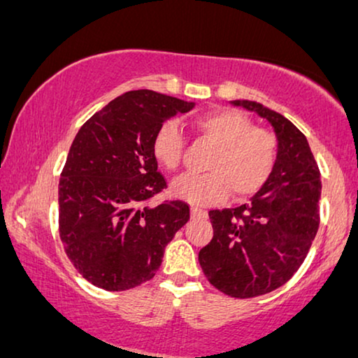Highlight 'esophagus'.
Segmentation results:
<instances>
[{"label":"esophagus","instance_id":"obj_1","mask_svg":"<svg viewBox=\"0 0 358 358\" xmlns=\"http://www.w3.org/2000/svg\"><path fill=\"white\" fill-rule=\"evenodd\" d=\"M207 212L199 209V207H191V218H206Z\"/></svg>","mask_w":358,"mask_h":358}]
</instances>
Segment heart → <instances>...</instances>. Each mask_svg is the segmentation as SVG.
I'll return each instance as SVG.
<instances>
[{"label":"heart","instance_id":"b5f03b06","mask_svg":"<svg viewBox=\"0 0 358 358\" xmlns=\"http://www.w3.org/2000/svg\"><path fill=\"white\" fill-rule=\"evenodd\" d=\"M196 131L210 141V152L201 175H183L173 181L172 193L193 206L217 204L230 194L249 197L270 180L278 162V140L273 133L255 128L254 122L234 109H213L196 117ZM152 154L165 170L180 167L183 135L177 122L167 120L152 136Z\"/></svg>","mask_w":358,"mask_h":358}]
</instances>
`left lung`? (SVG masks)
I'll return each mask as SVG.
<instances>
[{
    "mask_svg": "<svg viewBox=\"0 0 358 358\" xmlns=\"http://www.w3.org/2000/svg\"><path fill=\"white\" fill-rule=\"evenodd\" d=\"M268 120L278 140V162L249 204L210 210L213 238L199 250L206 278L231 297L275 291L307 257L320 223L322 181L307 138L278 112L248 99H234Z\"/></svg>",
    "mask_w": 358,
    "mask_h": 358,
    "instance_id": "1",
    "label": "left lung"
}]
</instances>
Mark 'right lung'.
I'll return each mask as SVG.
<instances>
[{
    "label": "right lung",
    "instance_id": "obj_1",
    "mask_svg": "<svg viewBox=\"0 0 358 358\" xmlns=\"http://www.w3.org/2000/svg\"><path fill=\"white\" fill-rule=\"evenodd\" d=\"M193 101L136 90L117 96L80 128L59 180L61 241L78 273L106 291L151 280L164 249L189 220L181 201L145 202L167 183L152 136Z\"/></svg>",
    "mask_w": 358,
    "mask_h": 358
}]
</instances>
